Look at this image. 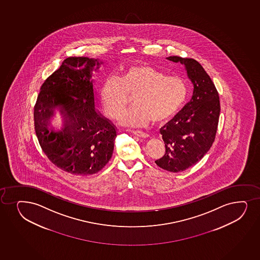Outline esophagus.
I'll use <instances>...</instances> for the list:
<instances>
[{
  "instance_id": "obj_1",
  "label": "esophagus",
  "mask_w": 260,
  "mask_h": 260,
  "mask_svg": "<svg viewBox=\"0 0 260 260\" xmlns=\"http://www.w3.org/2000/svg\"><path fill=\"white\" fill-rule=\"evenodd\" d=\"M132 133L134 134V135H136L138 137L140 138H147L148 137V135L146 134V133H143V132L141 131H132Z\"/></svg>"
}]
</instances>
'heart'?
I'll return each instance as SVG.
<instances>
[{
    "mask_svg": "<svg viewBox=\"0 0 260 260\" xmlns=\"http://www.w3.org/2000/svg\"><path fill=\"white\" fill-rule=\"evenodd\" d=\"M188 87L182 78L169 76L147 64L132 65L123 69L119 77L111 75L101 87V98L107 114L116 118L135 96L133 108L119 117L127 127L143 126L152 119L163 122L182 108Z\"/></svg>",
    "mask_w": 260,
    "mask_h": 260,
    "instance_id": "obj_1",
    "label": "heart"
}]
</instances>
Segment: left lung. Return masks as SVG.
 I'll return each instance as SVG.
<instances>
[{
    "instance_id": "obj_1",
    "label": "left lung",
    "mask_w": 260,
    "mask_h": 260,
    "mask_svg": "<svg viewBox=\"0 0 260 260\" xmlns=\"http://www.w3.org/2000/svg\"><path fill=\"white\" fill-rule=\"evenodd\" d=\"M167 59L184 65L193 85L190 101L159 130L166 152L155 163L164 170L179 173L200 161L211 148L218 128L220 103L212 79L197 60L179 56Z\"/></svg>"
}]
</instances>
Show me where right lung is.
I'll return each mask as SVG.
<instances>
[{"instance_id": "right-lung-1", "label": "right lung", "mask_w": 260, "mask_h": 260, "mask_svg": "<svg viewBox=\"0 0 260 260\" xmlns=\"http://www.w3.org/2000/svg\"><path fill=\"white\" fill-rule=\"evenodd\" d=\"M102 63L87 57L67 58L42 84L35 106V129L43 152L71 174L97 173L113 155L116 128L96 108L92 79ZM55 110L64 119L59 129L50 125Z\"/></svg>"}]
</instances>
